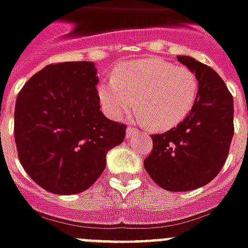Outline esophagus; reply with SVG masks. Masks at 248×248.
<instances>
[{
    "label": "esophagus",
    "instance_id": "esophagus-1",
    "mask_svg": "<svg viewBox=\"0 0 248 248\" xmlns=\"http://www.w3.org/2000/svg\"><path fill=\"white\" fill-rule=\"evenodd\" d=\"M136 134H138V131L135 130L134 127H128L126 130V139H132Z\"/></svg>",
    "mask_w": 248,
    "mask_h": 248
}]
</instances>
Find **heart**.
<instances>
[{
	"instance_id": "b5f03b06",
	"label": "heart",
	"mask_w": 248,
	"mask_h": 248,
	"mask_svg": "<svg viewBox=\"0 0 248 248\" xmlns=\"http://www.w3.org/2000/svg\"><path fill=\"white\" fill-rule=\"evenodd\" d=\"M199 82L194 71L160 58H145L121 65L114 78L98 86L102 108L121 118L138 106V117L155 128H170L186 117L195 104Z\"/></svg>"
}]
</instances>
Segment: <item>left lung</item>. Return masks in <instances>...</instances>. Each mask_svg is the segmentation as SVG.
<instances>
[{"label":"left lung","instance_id":"obj_1","mask_svg":"<svg viewBox=\"0 0 248 248\" xmlns=\"http://www.w3.org/2000/svg\"><path fill=\"white\" fill-rule=\"evenodd\" d=\"M177 60L196 75V100L176 127L152 135L144 167L158 186L182 192L208 185L220 172L234 134V108L232 94L213 68L188 56Z\"/></svg>","mask_w":248,"mask_h":248}]
</instances>
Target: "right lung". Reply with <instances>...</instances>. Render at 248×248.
<instances>
[{
  "label": "right lung",
  "instance_id": "right-lung-1",
  "mask_svg": "<svg viewBox=\"0 0 248 248\" xmlns=\"http://www.w3.org/2000/svg\"><path fill=\"white\" fill-rule=\"evenodd\" d=\"M93 62L52 63L17 94L14 134L17 155L34 182L57 195L88 190L106 168L107 153L126 124L100 110Z\"/></svg>",
  "mask_w": 248,
  "mask_h": 248
}]
</instances>
